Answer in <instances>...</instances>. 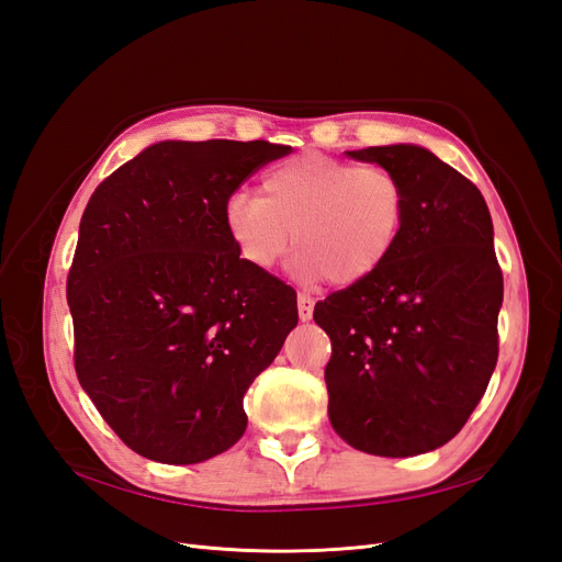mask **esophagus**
<instances>
[{"instance_id": "esophagus-1", "label": "esophagus", "mask_w": 562, "mask_h": 562, "mask_svg": "<svg viewBox=\"0 0 562 562\" xmlns=\"http://www.w3.org/2000/svg\"><path fill=\"white\" fill-rule=\"evenodd\" d=\"M297 316L300 321H310L314 316V300L310 295H297Z\"/></svg>"}]
</instances>
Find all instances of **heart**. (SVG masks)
<instances>
[{"mask_svg": "<svg viewBox=\"0 0 562 562\" xmlns=\"http://www.w3.org/2000/svg\"><path fill=\"white\" fill-rule=\"evenodd\" d=\"M405 217V192L384 168L326 155H304L269 168L262 196L234 192L223 223L241 258L271 269L293 244L304 281L335 285L368 281L394 252Z\"/></svg>", "mask_w": 562, "mask_h": 562, "instance_id": "heart-1", "label": "heart"}]
</instances>
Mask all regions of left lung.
<instances>
[{"mask_svg":"<svg viewBox=\"0 0 562 562\" xmlns=\"http://www.w3.org/2000/svg\"><path fill=\"white\" fill-rule=\"evenodd\" d=\"M405 192L394 252L368 281L328 295V417L339 438L380 457L446 446L497 366L504 279L487 203L471 180L417 145L347 151Z\"/></svg>","mask_w":562,"mask_h":562,"instance_id":"left-lung-1","label":"left lung"}]
</instances>
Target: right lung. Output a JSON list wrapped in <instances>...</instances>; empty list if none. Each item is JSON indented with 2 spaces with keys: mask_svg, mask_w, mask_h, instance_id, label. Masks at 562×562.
I'll list each match as a JSON object with an SVG mask.
<instances>
[{
  "mask_svg": "<svg viewBox=\"0 0 562 562\" xmlns=\"http://www.w3.org/2000/svg\"><path fill=\"white\" fill-rule=\"evenodd\" d=\"M285 155L267 140H164L89 199L67 277L75 370L133 452L199 464L244 436V396L297 326V297L239 258L223 209Z\"/></svg>",
  "mask_w": 562,
  "mask_h": 562,
  "instance_id": "obj_1",
  "label": "right lung"
}]
</instances>
